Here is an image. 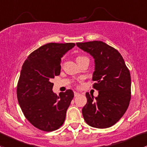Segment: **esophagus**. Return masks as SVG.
<instances>
[{"instance_id": "esophagus-1", "label": "esophagus", "mask_w": 147, "mask_h": 147, "mask_svg": "<svg viewBox=\"0 0 147 147\" xmlns=\"http://www.w3.org/2000/svg\"><path fill=\"white\" fill-rule=\"evenodd\" d=\"M79 95H80V93L78 92H75V96H78Z\"/></svg>"}]
</instances>
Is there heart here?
Listing matches in <instances>:
<instances>
[{"label": "heart", "instance_id": "obj_1", "mask_svg": "<svg viewBox=\"0 0 147 147\" xmlns=\"http://www.w3.org/2000/svg\"><path fill=\"white\" fill-rule=\"evenodd\" d=\"M84 58V56H79V57H78V58H77V60L80 59V58Z\"/></svg>", "mask_w": 147, "mask_h": 147}]
</instances>
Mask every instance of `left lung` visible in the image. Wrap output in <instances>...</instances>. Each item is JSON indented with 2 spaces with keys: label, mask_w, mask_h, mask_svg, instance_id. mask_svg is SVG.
Masks as SVG:
<instances>
[{
  "label": "left lung",
  "mask_w": 147,
  "mask_h": 147,
  "mask_svg": "<svg viewBox=\"0 0 147 147\" xmlns=\"http://www.w3.org/2000/svg\"><path fill=\"white\" fill-rule=\"evenodd\" d=\"M94 58L93 87L98 96L86 93L83 107L84 120L89 126L107 128L115 125L126 112L131 98V78L124 59L118 50L101 41L77 43Z\"/></svg>",
  "instance_id": "8db88e82"
}]
</instances>
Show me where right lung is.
<instances>
[{
    "label": "right lung",
    "mask_w": 147,
    "mask_h": 147,
    "mask_svg": "<svg viewBox=\"0 0 147 147\" xmlns=\"http://www.w3.org/2000/svg\"><path fill=\"white\" fill-rule=\"evenodd\" d=\"M74 43H49L29 54L22 67L17 96L25 118L35 127L51 132L63 125L74 97L67 89L57 96L51 79L61 73V58Z\"/></svg>",
    "instance_id": "right-lung-1"
}]
</instances>
